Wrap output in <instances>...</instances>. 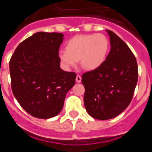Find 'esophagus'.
<instances>
[{"label": "esophagus", "instance_id": "esophagus-1", "mask_svg": "<svg viewBox=\"0 0 152 152\" xmlns=\"http://www.w3.org/2000/svg\"><path fill=\"white\" fill-rule=\"evenodd\" d=\"M80 81H81V76L79 75H77V76H76V82L80 83Z\"/></svg>", "mask_w": 152, "mask_h": 152}]
</instances>
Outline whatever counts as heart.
I'll return each instance as SVG.
<instances>
[{
	"instance_id": "heart-1",
	"label": "heart",
	"mask_w": 152,
	"mask_h": 152,
	"mask_svg": "<svg viewBox=\"0 0 152 152\" xmlns=\"http://www.w3.org/2000/svg\"><path fill=\"white\" fill-rule=\"evenodd\" d=\"M108 50V39L103 34L77 35L68 40L65 52H60L58 57L66 69L75 68L80 60L84 69L94 71L106 61Z\"/></svg>"
}]
</instances>
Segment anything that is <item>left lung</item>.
<instances>
[{"instance_id": "8db88e82", "label": "left lung", "mask_w": 152, "mask_h": 152, "mask_svg": "<svg viewBox=\"0 0 152 152\" xmlns=\"http://www.w3.org/2000/svg\"><path fill=\"white\" fill-rule=\"evenodd\" d=\"M110 51L99 68L82 75L84 103L90 116L100 120L113 119L127 108L138 81V65L129 46L111 30Z\"/></svg>"}]
</instances>
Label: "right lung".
Returning a JSON list of instances; mask_svg holds the SVG:
<instances>
[{"mask_svg":"<svg viewBox=\"0 0 152 152\" xmlns=\"http://www.w3.org/2000/svg\"><path fill=\"white\" fill-rule=\"evenodd\" d=\"M64 35L39 32L23 41L10 58L11 88L21 107L39 119L57 116L75 84L76 74L60 68Z\"/></svg>","mask_w":152,"mask_h":152,"instance_id":"add662e5","label":"right lung"}]
</instances>
